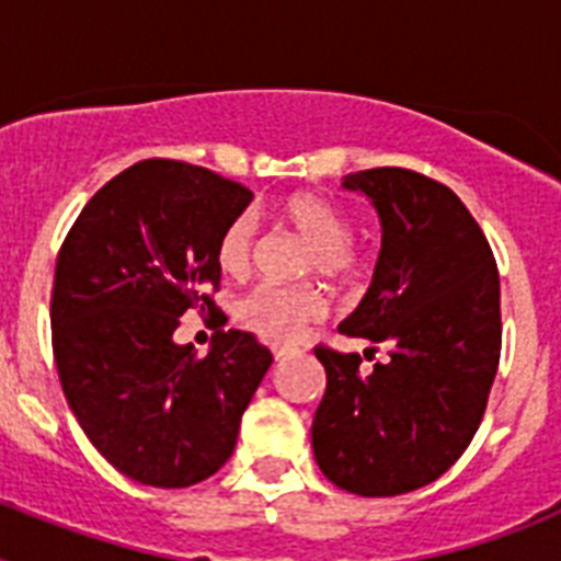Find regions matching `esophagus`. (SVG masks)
Returning a JSON list of instances; mask_svg holds the SVG:
<instances>
[{"label":"esophagus","instance_id":"obj_1","mask_svg":"<svg viewBox=\"0 0 561 561\" xmlns=\"http://www.w3.org/2000/svg\"><path fill=\"white\" fill-rule=\"evenodd\" d=\"M272 354H275V359L280 362V359H286L289 354H295V348H291V345H275V348H272Z\"/></svg>","mask_w":561,"mask_h":561}]
</instances>
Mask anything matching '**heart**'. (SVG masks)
<instances>
[{"label": "heart", "mask_w": 561, "mask_h": 561, "mask_svg": "<svg viewBox=\"0 0 561 561\" xmlns=\"http://www.w3.org/2000/svg\"><path fill=\"white\" fill-rule=\"evenodd\" d=\"M277 216L286 227L311 244L306 270L331 280H345L356 270V257L348 250L354 227L340 207L314 193H295L280 202ZM255 225L250 216H238L225 227L216 244V264L227 277H244L250 272ZM323 291L311 284H261L236 304V320L266 342H291L309 323L325 314Z\"/></svg>", "instance_id": "b5f03b06"}]
</instances>
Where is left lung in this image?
Listing matches in <instances>:
<instances>
[{
  "label": "left lung",
  "instance_id": "obj_1",
  "mask_svg": "<svg viewBox=\"0 0 561 561\" xmlns=\"http://www.w3.org/2000/svg\"><path fill=\"white\" fill-rule=\"evenodd\" d=\"M374 205L381 250L374 280L342 334L388 345L359 356L314 348L325 396L311 424L320 472L362 497L433 483L463 455L500 362V275L483 230L447 185L408 168L342 176Z\"/></svg>",
  "mask_w": 561,
  "mask_h": 561
}]
</instances>
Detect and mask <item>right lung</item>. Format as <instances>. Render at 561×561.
<instances>
[{
    "mask_svg": "<svg viewBox=\"0 0 561 561\" xmlns=\"http://www.w3.org/2000/svg\"><path fill=\"white\" fill-rule=\"evenodd\" d=\"M250 202L207 168L137 162L87 202L58 252L49 323L64 396L92 447L142 485L219 472L272 365L247 331L219 329L205 356L173 340L187 309H216V244Z\"/></svg>",
    "mask_w": 561,
    "mask_h": 561,
    "instance_id": "right-lung-1",
    "label": "right lung"
}]
</instances>
